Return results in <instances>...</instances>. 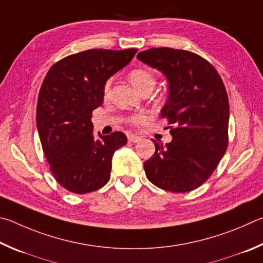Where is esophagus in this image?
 Segmentation results:
<instances>
[{
	"label": "esophagus",
	"instance_id": "1",
	"mask_svg": "<svg viewBox=\"0 0 263 263\" xmlns=\"http://www.w3.org/2000/svg\"><path fill=\"white\" fill-rule=\"evenodd\" d=\"M128 141L132 142V143H136V142H140L141 141V137L134 135V134H129L128 135Z\"/></svg>",
	"mask_w": 263,
	"mask_h": 263
}]
</instances>
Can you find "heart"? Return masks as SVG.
Segmentation results:
<instances>
[{"instance_id": "heart-1", "label": "heart", "mask_w": 263, "mask_h": 263, "mask_svg": "<svg viewBox=\"0 0 263 263\" xmlns=\"http://www.w3.org/2000/svg\"><path fill=\"white\" fill-rule=\"evenodd\" d=\"M129 80H130L132 84L134 85L137 90L140 92L153 89L156 85V76L150 70H146V69H134L129 73ZM109 83H106L105 85V91H107ZM144 117L142 114H136L134 117L130 118L132 122H141L143 121Z\"/></svg>"}]
</instances>
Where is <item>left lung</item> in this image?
Listing matches in <instances>:
<instances>
[{"label":"left lung","instance_id":"1","mask_svg":"<svg viewBox=\"0 0 263 263\" xmlns=\"http://www.w3.org/2000/svg\"><path fill=\"white\" fill-rule=\"evenodd\" d=\"M137 59L163 72L168 86L160 117L171 124L172 141L155 142V154L144 163L146 178L164 191L191 192L213 174L228 148L230 109L222 78L188 50L151 48Z\"/></svg>","mask_w":263,"mask_h":263}]
</instances>
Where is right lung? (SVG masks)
<instances>
[{"instance_id": "1", "label": "right lung", "mask_w": 263, "mask_h": 263, "mask_svg": "<svg viewBox=\"0 0 263 263\" xmlns=\"http://www.w3.org/2000/svg\"><path fill=\"white\" fill-rule=\"evenodd\" d=\"M136 48L89 49L69 55L49 69L36 104V128L50 171L76 194L108 182L115 150L127 143L121 132L93 136L92 110L103 104L105 84L132 61Z\"/></svg>"}]
</instances>
